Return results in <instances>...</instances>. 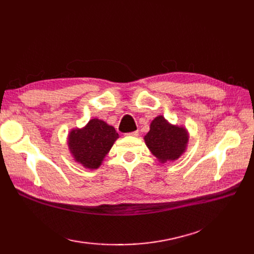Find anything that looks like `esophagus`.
Returning <instances> with one entry per match:
<instances>
[{
	"label": "esophagus",
	"mask_w": 254,
	"mask_h": 254,
	"mask_svg": "<svg viewBox=\"0 0 254 254\" xmlns=\"http://www.w3.org/2000/svg\"><path fill=\"white\" fill-rule=\"evenodd\" d=\"M126 135H128V136H137V135H139V131L129 132V133H126Z\"/></svg>",
	"instance_id": "esophagus-1"
}]
</instances>
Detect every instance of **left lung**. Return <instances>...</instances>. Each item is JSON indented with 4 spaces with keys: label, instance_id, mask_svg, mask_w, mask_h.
<instances>
[{
    "label": "left lung",
    "instance_id": "1",
    "mask_svg": "<svg viewBox=\"0 0 254 254\" xmlns=\"http://www.w3.org/2000/svg\"><path fill=\"white\" fill-rule=\"evenodd\" d=\"M189 141L188 129L172 124L163 115H158L151 121L149 131L144 136L151 155L162 164L178 160L187 151Z\"/></svg>",
    "mask_w": 254,
    "mask_h": 254
}]
</instances>
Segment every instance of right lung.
<instances>
[{
	"mask_svg": "<svg viewBox=\"0 0 254 254\" xmlns=\"http://www.w3.org/2000/svg\"><path fill=\"white\" fill-rule=\"evenodd\" d=\"M118 139L119 133L113 126L95 118L86 126L71 129L66 142L76 163L88 170H97Z\"/></svg>",
	"mask_w": 254,
	"mask_h": 254,
	"instance_id": "obj_1",
	"label": "right lung"
}]
</instances>
